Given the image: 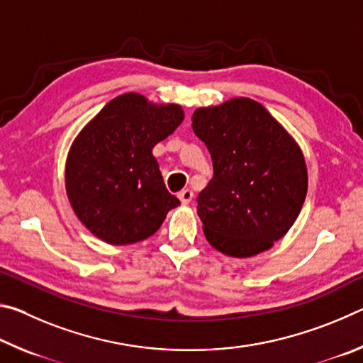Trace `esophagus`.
<instances>
[{
  "label": "esophagus",
  "instance_id": "obj_1",
  "mask_svg": "<svg viewBox=\"0 0 363 363\" xmlns=\"http://www.w3.org/2000/svg\"><path fill=\"white\" fill-rule=\"evenodd\" d=\"M177 196H179L182 205H189L194 199V192H192V190L186 189V190H182V192H179V195H177Z\"/></svg>",
  "mask_w": 363,
  "mask_h": 363
}]
</instances>
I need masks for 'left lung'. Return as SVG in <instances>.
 Segmentation results:
<instances>
[{
  "label": "left lung",
  "instance_id": "obj_1",
  "mask_svg": "<svg viewBox=\"0 0 363 363\" xmlns=\"http://www.w3.org/2000/svg\"><path fill=\"white\" fill-rule=\"evenodd\" d=\"M192 128L213 160V179L196 199L206 240L233 257L272 248L294 224L307 194L299 145L248 97L196 108Z\"/></svg>",
  "mask_w": 363,
  "mask_h": 363
}]
</instances>
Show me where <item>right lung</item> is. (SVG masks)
Here are the masks:
<instances>
[{
    "mask_svg": "<svg viewBox=\"0 0 363 363\" xmlns=\"http://www.w3.org/2000/svg\"><path fill=\"white\" fill-rule=\"evenodd\" d=\"M184 120L177 104L157 106L138 93L110 101L70 147L65 189L78 219L110 245L155 233L181 201L164 187L152 149Z\"/></svg>",
    "mask_w": 363,
    "mask_h": 363,
    "instance_id": "add662e5",
    "label": "right lung"
}]
</instances>
